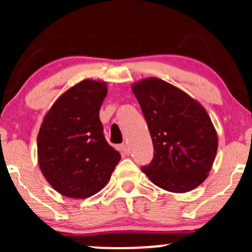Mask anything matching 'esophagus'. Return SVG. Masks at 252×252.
<instances>
[{
    "label": "esophagus",
    "instance_id": "34e87169",
    "mask_svg": "<svg viewBox=\"0 0 252 252\" xmlns=\"http://www.w3.org/2000/svg\"><path fill=\"white\" fill-rule=\"evenodd\" d=\"M121 149L123 150L124 154H126V155L129 154V147H128V144H126V143H122V144H121Z\"/></svg>",
    "mask_w": 252,
    "mask_h": 252
}]
</instances>
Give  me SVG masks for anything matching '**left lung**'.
<instances>
[{
    "label": "left lung",
    "instance_id": "1",
    "mask_svg": "<svg viewBox=\"0 0 252 252\" xmlns=\"http://www.w3.org/2000/svg\"><path fill=\"white\" fill-rule=\"evenodd\" d=\"M131 90L154 146V158L142 172L168 192L196 189L209 176L218 149L207 111L186 92L155 77L138 80Z\"/></svg>",
    "mask_w": 252,
    "mask_h": 252
}]
</instances>
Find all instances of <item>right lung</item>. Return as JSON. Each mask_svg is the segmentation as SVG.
<instances>
[{"instance_id": "right-lung-1", "label": "right lung", "mask_w": 252, "mask_h": 252, "mask_svg": "<svg viewBox=\"0 0 252 252\" xmlns=\"http://www.w3.org/2000/svg\"><path fill=\"white\" fill-rule=\"evenodd\" d=\"M105 82L84 79L54 102L37 134V162L63 196L85 199L105 187L121 154L104 137L99 109Z\"/></svg>"}]
</instances>
